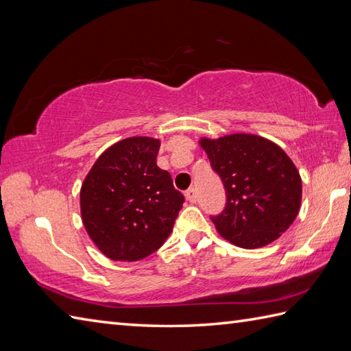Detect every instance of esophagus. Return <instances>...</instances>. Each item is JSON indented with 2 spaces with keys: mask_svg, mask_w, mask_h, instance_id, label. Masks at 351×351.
<instances>
[{
  "mask_svg": "<svg viewBox=\"0 0 351 351\" xmlns=\"http://www.w3.org/2000/svg\"><path fill=\"white\" fill-rule=\"evenodd\" d=\"M185 197H187L189 202L195 204L197 200V195H196V190L195 189H189L187 191H185Z\"/></svg>",
  "mask_w": 351,
  "mask_h": 351,
  "instance_id": "esophagus-1",
  "label": "esophagus"
}]
</instances>
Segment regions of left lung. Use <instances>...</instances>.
I'll use <instances>...</instances> for the list:
<instances>
[{
	"label": "left lung",
	"mask_w": 351,
	"mask_h": 351,
	"mask_svg": "<svg viewBox=\"0 0 351 351\" xmlns=\"http://www.w3.org/2000/svg\"><path fill=\"white\" fill-rule=\"evenodd\" d=\"M226 190V206L211 220L219 234L243 249L273 243L293 225L302 204V178L273 141L255 134L200 138Z\"/></svg>",
	"instance_id": "8db88e82"
}]
</instances>
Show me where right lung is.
Here are the masks:
<instances>
[{
    "label": "right lung",
    "mask_w": 351,
    "mask_h": 351,
    "mask_svg": "<svg viewBox=\"0 0 351 351\" xmlns=\"http://www.w3.org/2000/svg\"><path fill=\"white\" fill-rule=\"evenodd\" d=\"M160 140L130 137L102 152L81 185L88 237L113 261H138L160 249L173 229L184 196L156 166Z\"/></svg>",
    "instance_id": "obj_1"
}]
</instances>
